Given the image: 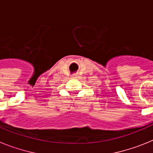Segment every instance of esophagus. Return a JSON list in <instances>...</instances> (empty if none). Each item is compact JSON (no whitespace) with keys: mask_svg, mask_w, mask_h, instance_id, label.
Returning <instances> with one entry per match:
<instances>
[{"mask_svg":"<svg viewBox=\"0 0 153 153\" xmlns=\"http://www.w3.org/2000/svg\"><path fill=\"white\" fill-rule=\"evenodd\" d=\"M77 76V75H72V77H74V78H75V77H76Z\"/></svg>","mask_w":153,"mask_h":153,"instance_id":"esophagus-1","label":"esophagus"}]
</instances>
